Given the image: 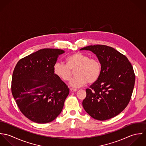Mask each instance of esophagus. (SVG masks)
Returning <instances> with one entry per match:
<instances>
[{
  "instance_id": "obj_1",
  "label": "esophagus",
  "mask_w": 146,
  "mask_h": 146,
  "mask_svg": "<svg viewBox=\"0 0 146 146\" xmlns=\"http://www.w3.org/2000/svg\"><path fill=\"white\" fill-rule=\"evenodd\" d=\"M70 91L72 92H74L78 91V89H74V88H70Z\"/></svg>"
}]
</instances>
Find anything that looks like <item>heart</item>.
Here are the masks:
<instances>
[{
  "label": "heart",
  "mask_w": 146,
  "mask_h": 146,
  "mask_svg": "<svg viewBox=\"0 0 146 146\" xmlns=\"http://www.w3.org/2000/svg\"><path fill=\"white\" fill-rule=\"evenodd\" d=\"M67 64L57 61L53 66L55 75L64 81H68L72 76V70L75 71V76L70 80L69 84L74 88L83 86L88 82L93 83L100 77L101 70V64L95 58L81 52H77L68 56Z\"/></svg>",
  "instance_id": "obj_1"
}]
</instances>
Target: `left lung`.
<instances>
[{
  "label": "left lung",
  "instance_id": "1",
  "mask_svg": "<svg viewBox=\"0 0 146 146\" xmlns=\"http://www.w3.org/2000/svg\"><path fill=\"white\" fill-rule=\"evenodd\" d=\"M80 50L92 52L101 64L98 80L86 89L85 111L101 121L117 116L126 108L133 93L135 75L131 63L124 55L107 45H89Z\"/></svg>",
  "mask_w": 146,
  "mask_h": 146
}]
</instances>
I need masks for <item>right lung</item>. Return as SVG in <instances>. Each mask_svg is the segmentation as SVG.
<instances>
[{"instance_id": "add662e5", "label": "right lung", "mask_w": 146, "mask_h": 146, "mask_svg": "<svg viewBox=\"0 0 146 146\" xmlns=\"http://www.w3.org/2000/svg\"><path fill=\"white\" fill-rule=\"evenodd\" d=\"M58 49H40L22 58L15 66L12 93L21 112L33 122L44 124L61 112L69 88L53 71Z\"/></svg>"}]
</instances>
